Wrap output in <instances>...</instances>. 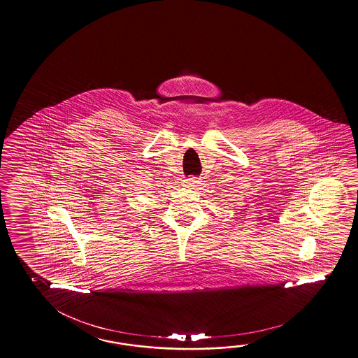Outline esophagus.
Here are the masks:
<instances>
[{
	"label": "esophagus",
	"instance_id": "esophagus-1",
	"mask_svg": "<svg viewBox=\"0 0 358 358\" xmlns=\"http://www.w3.org/2000/svg\"><path fill=\"white\" fill-rule=\"evenodd\" d=\"M197 185H199V181H197L194 177L187 178V180L185 181V186H186V187L194 188L196 187Z\"/></svg>",
	"mask_w": 358,
	"mask_h": 358
}]
</instances>
